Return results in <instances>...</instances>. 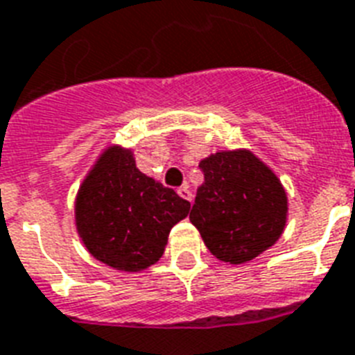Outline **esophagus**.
<instances>
[{
	"mask_svg": "<svg viewBox=\"0 0 355 355\" xmlns=\"http://www.w3.org/2000/svg\"><path fill=\"white\" fill-rule=\"evenodd\" d=\"M178 195H180V197H182L184 200H187V202H191V200H193V193H191V189H189V187H187V186L178 187Z\"/></svg>",
	"mask_w": 355,
	"mask_h": 355,
	"instance_id": "obj_1",
	"label": "esophagus"
}]
</instances>
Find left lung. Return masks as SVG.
Segmentation results:
<instances>
[{"mask_svg": "<svg viewBox=\"0 0 355 355\" xmlns=\"http://www.w3.org/2000/svg\"><path fill=\"white\" fill-rule=\"evenodd\" d=\"M198 168L204 184L189 220L215 257L243 264L277 243L288 200L272 169L250 151L215 153Z\"/></svg>", "mask_w": 355, "mask_h": 355, "instance_id": "left-lung-1", "label": "left lung"}]
</instances>
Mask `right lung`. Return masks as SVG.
<instances>
[{"label": "right lung", "mask_w": 355, "mask_h": 355, "mask_svg": "<svg viewBox=\"0 0 355 355\" xmlns=\"http://www.w3.org/2000/svg\"><path fill=\"white\" fill-rule=\"evenodd\" d=\"M191 204L171 187L138 171L132 153L109 148L76 197V227L91 255L103 264L140 272L162 257L171 227Z\"/></svg>", "instance_id": "obj_1"}]
</instances>
